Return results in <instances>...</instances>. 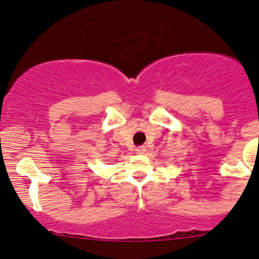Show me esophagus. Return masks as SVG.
Wrapping results in <instances>:
<instances>
[{"mask_svg":"<svg viewBox=\"0 0 259 259\" xmlns=\"http://www.w3.org/2000/svg\"><path fill=\"white\" fill-rule=\"evenodd\" d=\"M135 151H136V153H138V154H144V153H145V151H146V148L142 147V146H140V147L136 148Z\"/></svg>","mask_w":259,"mask_h":259,"instance_id":"34e87169","label":"esophagus"}]
</instances>
